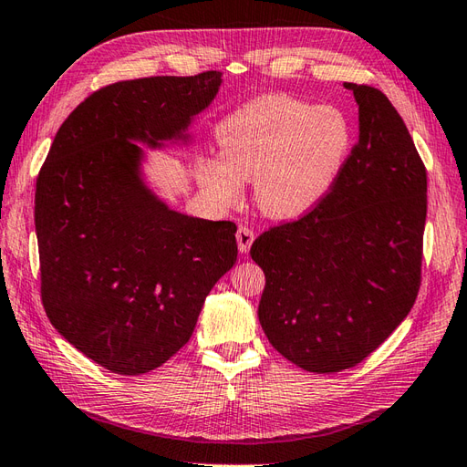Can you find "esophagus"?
Instances as JSON below:
<instances>
[{"mask_svg": "<svg viewBox=\"0 0 467 467\" xmlns=\"http://www.w3.org/2000/svg\"><path fill=\"white\" fill-rule=\"evenodd\" d=\"M235 237H237V247H239V251H242V254H247L251 244H254L255 234H254V230L247 228V225H242V228L237 230Z\"/></svg>", "mask_w": 467, "mask_h": 467, "instance_id": "obj_1", "label": "esophagus"}]
</instances>
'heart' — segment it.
<instances>
[{
  "label": "heart",
  "instance_id": "b5f03b06",
  "mask_svg": "<svg viewBox=\"0 0 467 467\" xmlns=\"http://www.w3.org/2000/svg\"><path fill=\"white\" fill-rule=\"evenodd\" d=\"M222 159H208L198 179L220 202L255 182L259 208L273 218H298L330 192L346 167L354 128L336 106H314L286 94L249 99L216 130Z\"/></svg>",
  "mask_w": 467,
  "mask_h": 467
}]
</instances>
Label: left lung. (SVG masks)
<instances>
[{"instance_id":"left-lung-1","label":"left lung","mask_w":467,"mask_h":467,"mask_svg":"<svg viewBox=\"0 0 467 467\" xmlns=\"http://www.w3.org/2000/svg\"><path fill=\"white\" fill-rule=\"evenodd\" d=\"M344 86L359 106L346 167L317 206L249 251L265 273V336L310 373L356 368L407 318L422 281L424 162L381 90Z\"/></svg>"}]
</instances>
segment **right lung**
I'll return each instance as SVG.
<instances>
[{"mask_svg":"<svg viewBox=\"0 0 467 467\" xmlns=\"http://www.w3.org/2000/svg\"><path fill=\"white\" fill-rule=\"evenodd\" d=\"M220 72L99 88L60 125L36 176L41 302L58 334L118 375L161 368L191 339L237 259V225L172 212L140 181L141 149L188 128Z\"/></svg>","mask_w":467,"mask_h":467,"instance_id":"right-lung-1","label":"right lung"}]
</instances>
